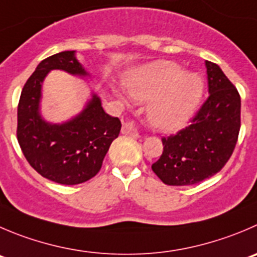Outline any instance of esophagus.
Returning <instances> with one entry per match:
<instances>
[{
  "label": "esophagus",
  "instance_id": "34e87169",
  "mask_svg": "<svg viewBox=\"0 0 257 257\" xmlns=\"http://www.w3.org/2000/svg\"><path fill=\"white\" fill-rule=\"evenodd\" d=\"M122 134L131 136L134 139L140 138V131H139L138 126L134 123V121L123 122V124H122Z\"/></svg>",
  "mask_w": 257,
  "mask_h": 257
}]
</instances>
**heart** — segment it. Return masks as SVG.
Segmentation results:
<instances>
[{
	"label": "heart",
	"mask_w": 257,
	"mask_h": 257,
	"mask_svg": "<svg viewBox=\"0 0 257 257\" xmlns=\"http://www.w3.org/2000/svg\"><path fill=\"white\" fill-rule=\"evenodd\" d=\"M135 101L151 102L148 118L161 133H175L192 118L203 94V80L174 62L158 60L134 70L124 82Z\"/></svg>",
	"instance_id": "1"
}]
</instances>
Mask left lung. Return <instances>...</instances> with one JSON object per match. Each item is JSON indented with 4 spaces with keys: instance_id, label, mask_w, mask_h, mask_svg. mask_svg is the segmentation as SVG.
<instances>
[{
    "instance_id": "obj_1",
    "label": "left lung",
    "mask_w": 257,
    "mask_h": 257,
    "mask_svg": "<svg viewBox=\"0 0 257 257\" xmlns=\"http://www.w3.org/2000/svg\"><path fill=\"white\" fill-rule=\"evenodd\" d=\"M208 98L177 135L163 138L164 150L153 172L168 185H192L217 174L236 146L241 98L221 68L206 60Z\"/></svg>"
}]
</instances>
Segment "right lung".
Returning <instances> with one entry per match:
<instances>
[{
  "label": "right lung",
  "instance_id": "obj_1",
  "mask_svg": "<svg viewBox=\"0 0 257 257\" xmlns=\"http://www.w3.org/2000/svg\"><path fill=\"white\" fill-rule=\"evenodd\" d=\"M54 69L82 78L89 75L75 58L74 50L44 59L21 92L17 140L26 160L44 178L64 185L80 184L99 172L112 141L118 138L121 121L104 112L96 93H92L80 113L67 122L45 121L40 112L41 88Z\"/></svg>",
  "mask_w": 257,
  "mask_h": 257
}]
</instances>
